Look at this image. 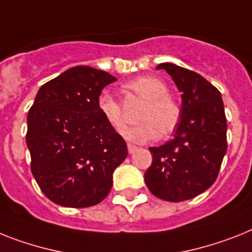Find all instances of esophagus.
Returning <instances> with one entry per match:
<instances>
[{
	"label": "esophagus",
	"mask_w": 252,
	"mask_h": 252,
	"mask_svg": "<svg viewBox=\"0 0 252 252\" xmlns=\"http://www.w3.org/2000/svg\"><path fill=\"white\" fill-rule=\"evenodd\" d=\"M127 149H128V153H130V155H132V153H135V152L138 151V147L134 144H127Z\"/></svg>",
	"instance_id": "obj_1"
}]
</instances>
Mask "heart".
Listing matches in <instances>:
<instances>
[{
  "label": "heart",
  "mask_w": 252,
  "mask_h": 252,
  "mask_svg": "<svg viewBox=\"0 0 252 252\" xmlns=\"http://www.w3.org/2000/svg\"><path fill=\"white\" fill-rule=\"evenodd\" d=\"M126 93L132 94L139 100L144 101V107L138 114L141 122L138 126L125 132V138L136 143L156 140L159 136L166 138L178 127L182 111L179 104L168 95L167 85L153 76H140L124 85ZM97 109L117 132L126 127L121 103L108 94H101L97 99Z\"/></svg>",
  "instance_id": "obj_1"
}]
</instances>
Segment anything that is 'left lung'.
<instances>
[{
  "label": "left lung",
  "mask_w": 252,
  "mask_h": 252,
  "mask_svg": "<svg viewBox=\"0 0 252 252\" xmlns=\"http://www.w3.org/2000/svg\"><path fill=\"white\" fill-rule=\"evenodd\" d=\"M182 93V117L171 140L151 147L144 180L156 197L180 202L203 193L218 178L226 153V118L221 94L202 76L162 63Z\"/></svg>",
  "instance_id": "8db88e82"
}]
</instances>
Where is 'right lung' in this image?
I'll use <instances>...</instances> for the list:
<instances>
[{
	"mask_svg": "<svg viewBox=\"0 0 252 252\" xmlns=\"http://www.w3.org/2000/svg\"><path fill=\"white\" fill-rule=\"evenodd\" d=\"M116 77L91 66L65 70L39 87L27 117L31 170L45 196L64 207L101 202L127 145L97 109Z\"/></svg>",
	"mask_w": 252,
	"mask_h": 252,
	"instance_id": "right-lung-1",
	"label": "right lung"
}]
</instances>
